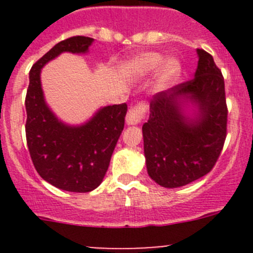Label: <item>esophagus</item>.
Here are the masks:
<instances>
[{
    "instance_id": "34e87169",
    "label": "esophagus",
    "mask_w": 253,
    "mask_h": 253,
    "mask_svg": "<svg viewBox=\"0 0 253 253\" xmlns=\"http://www.w3.org/2000/svg\"><path fill=\"white\" fill-rule=\"evenodd\" d=\"M147 112V105L144 103H138L129 109L126 115L127 125H138L145 117Z\"/></svg>"
}]
</instances>
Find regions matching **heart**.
<instances>
[{
    "label": "heart",
    "mask_w": 253,
    "mask_h": 253,
    "mask_svg": "<svg viewBox=\"0 0 253 253\" xmlns=\"http://www.w3.org/2000/svg\"><path fill=\"white\" fill-rule=\"evenodd\" d=\"M163 57L158 53H144L134 58L131 63V68H133L138 73H148L157 70L159 66H162ZM181 73V65L175 58H170L163 65L162 72L159 76V85L167 86L171 82H174Z\"/></svg>",
    "instance_id": "1"
}]
</instances>
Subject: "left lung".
Wrapping results in <instances>:
<instances>
[{
  "mask_svg": "<svg viewBox=\"0 0 253 253\" xmlns=\"http://www.w3.org/2000/svg\"><path fill=\"white\" fill-rule=\"evenodd\" d=\"M195 78L153 95L143 125L147 170L163 187L188 185L211 171L226 138L225 84L213 56L197 48ZM196 103L199 115L186 117L180 99Z\"/></svg>",
  "mask_w": 253,
  "mask_h": 253,
  "instance_id": "obj_1",
  "label": "left lung"
}]
</instances>
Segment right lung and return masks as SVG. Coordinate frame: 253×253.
<instances>
[{"label":"right lung","mask_w":253,"mask_h":253,"mask_svg":"<svg viewBox=\"0 0 253 253\" xmlns=\"http://www.w3.org/2000/svg\"><path fill=\"white\" fill-rule=\"evenodd\" d=\"M93 40L78 35L47 51L30 70L25 96V136L35 170L48 183L70 192H90L101 183L125 127L127 104L105 106L85 125L67 126L45 104L40 71L61 52H86Z\"/></svg>","instance_id":"obj_1"}]
</instances>
